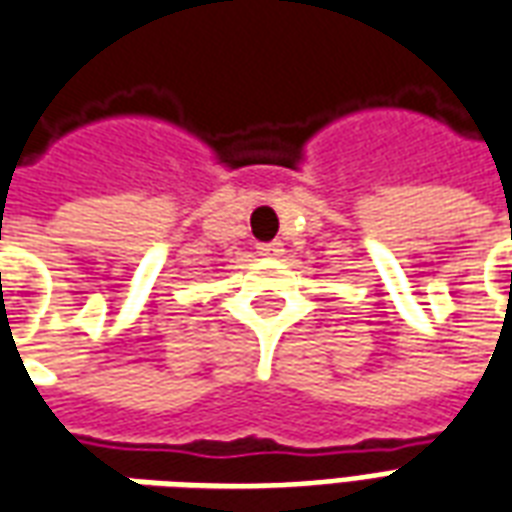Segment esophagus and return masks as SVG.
Segmentation results:
<instances>
[{
	"instance_id": "obj_1",
	"label": "esophagus",
	"mask_w": 512,
	"mask_h": 512,
	"mask_svg": "<svg viewBox=\"0 0 512 512\" xmlns=\"http://www.w3.org/2000/svg\"><path fill=\"white\" fill-rule=\"evenodd\" d=\"M257 252L263 257H279L282 255V244H279V241H268V244L257 246Z\"/></svg>"
}]
</instances>
